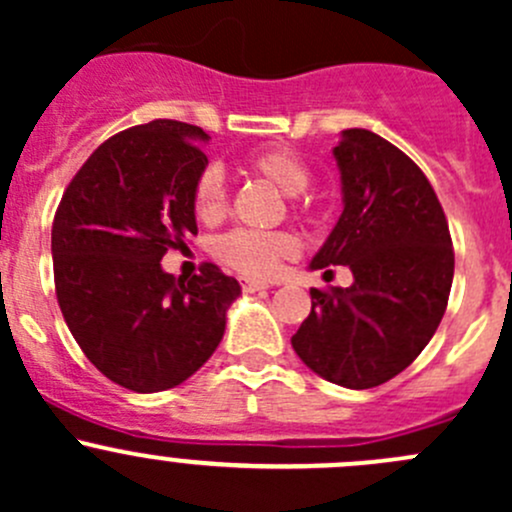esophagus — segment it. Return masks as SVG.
Returning <instances> with one entry per match:
<instances>
[{
	"instance_id": "esophagus-1",
	"label": "esophagus",
	"mask_w": 512,
	"mask_h": 512,
	"mask_svg": "<svg viewBox=\"0 0 512 512\" xmlns=\"http://www.w3.org/2000/svg\"><path fill=\"white\" fill-rule=\"evenodd\" d=\"M270 285H265V282H257V280H242V289H245L247 294H255V292H262V289H267Z\"/></svg>"
}]
</instances>
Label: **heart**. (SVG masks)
I'll use <instances>...</instances> for the list:
<instances>
[{"label": "heart", "mask_w": 512, "mask_h": 512, "mask_svg": "<svg viewBox=\"0 0 512 512\" xmlns=\"http://www.w3.org/2000/svg\"><path fill=\"white\" fill-rule=\"evenodd\" d=\"M247 170L287 195H299L309 185V168L294 151L282 146L262 148L247 158ZM225 178L218 165H208L195 183V213L203 220H218L225 213ZM297 252V242L287 232L235 230L215 242V255L240 275L267 280L280 270L282 260Z\"/></svg>", "instance_id": "obj_1"}]
</instances>
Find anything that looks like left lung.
<instances>
[{"mask_svg": "<svg viewBox=\"0 0 512 512\" xmlns=\"http://www.w3.org/2000/svg\"><path fill=\"white\" fill-rule=\"evenodd\" d=\"M342 215L309 270L342 265L354 282L309 289L312 312L292 337L299 359L344 389H374L423 352L453 282L446 215L421 168L386 138L342 131L334 146Z\"/></svg>", "mask_w": 512, "mask_h": 512, "instance_id": "1", "label": "left lung"}]
</instances>
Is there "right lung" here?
<instances>
[{
    "label": "right lung",
    "mask_w": 512,
    "mask_h": 512,
    "mask_svg": "<svg viewBox=\"0 0 512 512\" xmlns=\"http://www.w3.org/2000/svg\"><path fill=\"white\" fill-rule=\"evenodd\" d=\"M210 136L180 121L116 133L66 188L51 227L56 299L91 364L136 394L173 389L218 349L240 282L203 265L193 280L160 267L198 235L195 183Z\"/></svg>",
    "instance_id": "right-lung-1"
}]
</instances>
